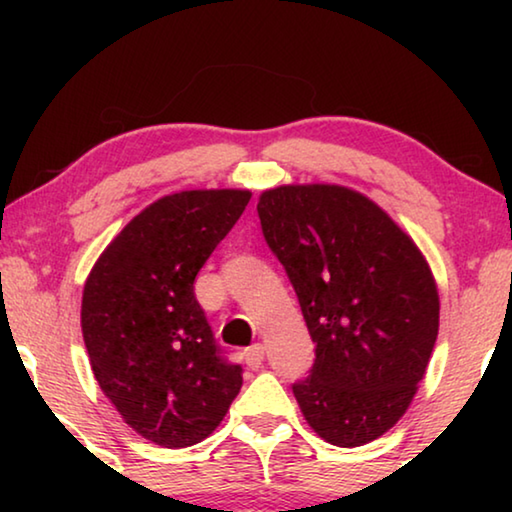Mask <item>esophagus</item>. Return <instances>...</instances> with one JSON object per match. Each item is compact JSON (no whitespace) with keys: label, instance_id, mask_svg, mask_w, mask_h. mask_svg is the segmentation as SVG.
<instances>
[{"label":"esophagus","instance_id":"obj_1","mask_svg":"<svg viewBox=\"0 0 512 512\" xmlns=\"http://www.w3.org/2000/svg\"><path fill=\"white\" fill-rule=\"evenodd\" d=\"M244 359H246L250 370L262 368V363H264V345H259V343L250 345V348L244 352Z\"/></svg>","mask_w":512,"mask_h":512}]
</instances>
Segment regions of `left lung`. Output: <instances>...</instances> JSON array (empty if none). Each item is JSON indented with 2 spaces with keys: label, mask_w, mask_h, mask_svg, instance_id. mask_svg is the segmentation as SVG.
Returning <instances> with one entry per match:
<instances>
[{
  "label": "left lung",
  "mask_w": 512,
  "mask_h": 512,
  "mask_svg": "<svg viewBox=\"0 0 512 512\" xmlns=\"http://www.w3.org/2000/svg\"><path fill=\"white\" fill-rule=\"evenodd\" d=\"M296 289L316 359L293 384L320 438L359 447L409 409L438 336L440 300L413 239L354 189L282 185L257 203Z\"/></svg>",
  "instance_id": "8db88e82"
}]
</instances>
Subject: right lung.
<instances>
[{
	"instance_id": "obj_1",
	"label": "right lung",
	"mask_w": 512,
	"mask_h": 512,
	"mask_svg": "<svg viewBox=\"0 0 512 512\" xmlns=\"http://www.w3.org/2000/svg\"><path fill=\"white\" fill-rule=\"evenodd\" d=\"M248 201V189L164 196L110 241L85 280L81 327L94 377L155 445L201 443L244 381L214 341L194 280Z\"/></svg>"
}]
</instances>
